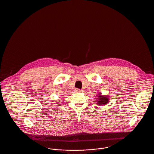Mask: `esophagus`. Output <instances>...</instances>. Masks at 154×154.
<instances>
[{
	"label": "esophagus",
	"instance_id": "esophagus-1",
	"mask_svg": "<svg viewBox=\"0 0 154 154\" xmlns=\"http://www.w3.org/2000/svg\"><path fill=\"white\" fill-rule=\"evenodd\" d=\"M75 91H76L77 92H78V93H80V92H82V90H80V89H79V88H77V89H75Z\"/></svg>",
	"mask_w": 154,
	"mask_h": 154
}]
</instances>
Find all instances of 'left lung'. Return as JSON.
I'll return each instance as SVG.
<instances>
[{
  "label": "left lung",
  "instance_id": "obj_1",
  "mask_svg": "<svg viewBox=\"0 0 154 154\" xmlns=\"http://www.w3.org/2000/svg\"><path fill=\"white\" fill-rule=\"evenodd\" d=\"M98 100H97V104L100 106H103V105H106L109 100V98L107 96H103L101 93L98 94Z\"/></svg>",
  "mask_w": 154,
  "mask_h": 154
}]
</instances>
